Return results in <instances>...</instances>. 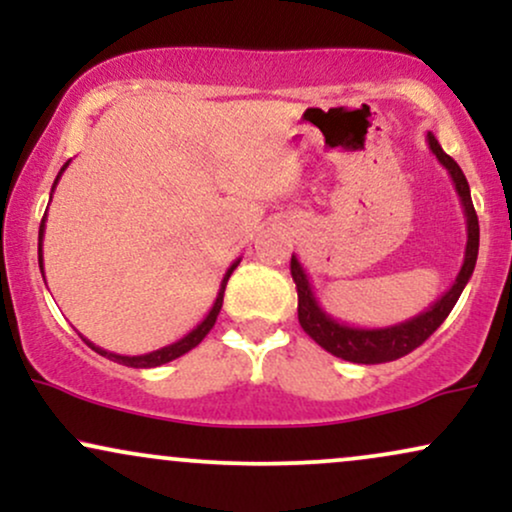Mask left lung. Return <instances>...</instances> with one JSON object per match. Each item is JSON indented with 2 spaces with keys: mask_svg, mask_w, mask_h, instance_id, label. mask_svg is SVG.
<instances>
[{
  "mask_svg": "<svg viewBox=\"0 0 512 512\" xmlns=\"http://www.w3.org/2000/svg\"><path fill=\"white\" fill-rule=\"evenodd\" d=\"M426 142L428 149L436 154L438 161L443 163V168L450 173L455 192L460 195L464 219H467V245H464L462 267L460 272H457L455 281H452L450 289L445 291L436 303L428 305L424 313L409 317V320L397 322V325L390 327H375V330H368V327L344 325V322L334 320L332 315H327L325 310H322L303 264L298 262L296 255H291V276L293 281H296L298 291V322H301L305 334H310V339H315L322 349L330 351L332 356L344 358V361L366 363V366L368 363H387L395 361V358L407 356L409 351L416 349V346L424 344L426 339L443 325V320L450 315V310L455 308L457 298H460L469 276L474 272V264H477L479 219L477 211H474L472 195H469L467 178H464L462 168L440 149L438 139L433 137L431 132H428Z\"/></svg>",
  "mask_w": 512,
  "mask_h": 512,
  "instance_id": "8db88e82",
  "label": "left lung"
}]
</instances>
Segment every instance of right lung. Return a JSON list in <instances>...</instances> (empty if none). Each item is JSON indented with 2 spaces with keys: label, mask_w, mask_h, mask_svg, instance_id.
Returning <instances> with one entry per match:
<instances>
[{
  "label": "right lung",
  "mask_w": 512,
  "mask_h": 512,
  "mask_svg": "<svg viewBox=\"0 0 512 512\" xmlns=\"http://www.w3.org/2000/svg\"><path fill=\"white\" fill-rule=\"evenodd\" d=\"M67 166H69V161L64 163L60 173H57L55 185H52V192H55L57 182H60L62 173H64V170H67ZM45 219H48V214H45V216H43V221H40V231H38V264H40V272H43V236H45ZM238 264H240V260L233 262L231 267H228V272L223 274L221 289H219V293H216V301H214V305H211V310L207 313V317H204V320L199 322V325L195 327V330H192L190 334H185V337L178 339V342H175V344H168V346H163V349H158V351H149V354H142V356H122V354H113V351H105V349H101V346L91 344V342H88L86 337H84V342H86L88 346H91V349L96 351V354H101V356H105V358H110V361L122 363V366H129V368H156V366H163V363H168V361H175V358H180L182 354H187V351L195 349V346H197L199 342H202L204 337H207L211 327H214L216 317H219V313H221V305H223V291H226L228 279H231L233 269H236ZM43 279H45V272H43Z\"/></svg>",
  "instance_id": "right-lung-1"
}]
</instances>
